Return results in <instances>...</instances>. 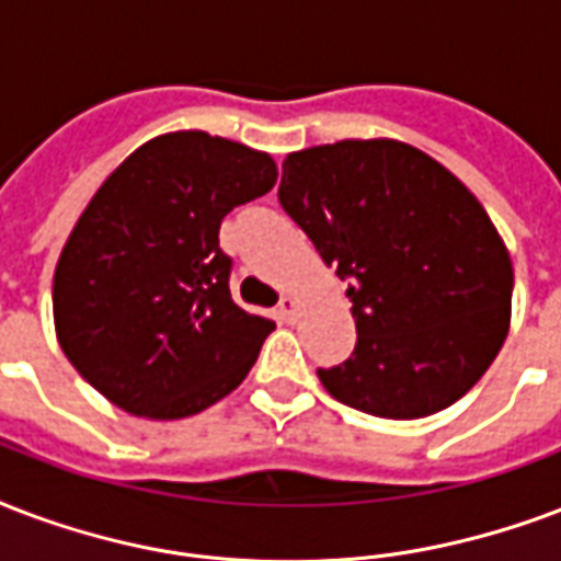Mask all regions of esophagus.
<instances>
[{"label": "esophagus", "instance_id": "obj_1", "mask_svg": "<svg viewBox=\"0 0 561 561\" xmlns=\"http://www.w3.org/2000/svg\"><path fill=\"white\" fill-rule=\"evenodd\" d=\"M297 311H299L297 299H294V297H282L279 318L285 320V323H294V320H297Z\"/></svg>", "mask_w": 561, "mask_h": 561}]
</instances>
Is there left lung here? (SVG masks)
I'll list each match as a JSON object with an SVG mask.
<instances>
[{
  "mask_svg": "<svg viewBox=\"0 0 561 561\" xmlns=\"http://www.w3.org/2000/svg\"><path fill=\"white\" fill-rule=\"evenodd\" d=\"M279 203L350 282L356 350L318 376L337 403L414 421L480 382L508 335L512 259L480 199L403 140L282 161Z\"/></svg>",
  "mask_w": 561,
  "mask_h": 561,
  "instance_id": "8db88e82",
  "label": "left lung"
}]
</instances>
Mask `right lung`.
<instances>
[{"mask_svg": "<svg viewBox=\"0 0 561 561\" xmlns=\"http://www.w3.org/2000/svg\"><path fill=\"white\" fill-rule=\"evenodd\" d=\"M267 152L208 131L138 147L93 194L53 279L64 356L105 400L149 421L232 394L276 323L229 294L220 224L276 185Z\"/></svg>", "mask_w": 561, "mask_h": 561, "instance_id": "right-lung-1", "label": "right lung"}]
</instances>
